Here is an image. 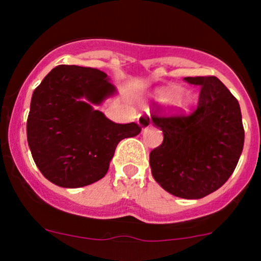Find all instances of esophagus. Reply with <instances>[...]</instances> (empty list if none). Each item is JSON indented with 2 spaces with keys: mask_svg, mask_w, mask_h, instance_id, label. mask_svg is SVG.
Segmentation results:
<instances>
[{
  "mask_svg": "<svg viewBox=\"0 0 261 261\" xmlns=\"http://www.w3.org/2000/svg\"><path fill=\"white\" fill-rule=\"evenodd\" d=\"M138 122L139 125H140L141 130H146V128H149L150 126H151V118H150L149 115L144 114V115H140L138 118Z\"/></svg>",
  "mask_w": 261,
  "mask_h": 261,
  "instance_id": "34e87169",
  "label": "esophagus"
}]
</instances>
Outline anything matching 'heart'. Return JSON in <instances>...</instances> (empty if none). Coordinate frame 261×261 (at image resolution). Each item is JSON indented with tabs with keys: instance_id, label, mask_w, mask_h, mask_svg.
<instances>
[{
	"instance_id": "1",
	"label": "heart",
	"mask_w": 261,
	"mask_h": 261,
	"mask_svg": "<svg viewBox=\"0 0 261 261\" xmlns=\"http://www.w3.org/2000/svg\"><path fill=\"white\" fill-rule=\"evenodd\" d=\"M180 92H181L180 87L178 86L165 87V88L158 89V91L155 92L154 98L163 105H168L173 102L178 109L184 110V111H188V110L192 107V105H193V97H192V94L189 93L179 96Z\"/></svg>"
}]
</instances>
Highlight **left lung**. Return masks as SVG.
Listing matches in <instances>:
<instances>
[{"label": "left lung", "instance_id": "left-lung-1", "mask_svg": "<svg viewBox=\"0 0 261 261\" xmlns=\"http://www.w3.org/2000/svg\"><path fill=\"white\" fill-rule=\"evenodd\" d=\"M201 87L191 115H152L163 144L150 152L154 179L173 196L199 199L231 177L244 147V126L238 99L216 77H186Z\"/></svg>", "mask_w": 261, "mask_h": 261}]
</instances>
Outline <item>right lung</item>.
I'll use <instances>...</instances> for the list:
<instances>
[{
  "mask_svg": "<svg viewBox=\"0 0 261 261\" xmlns=\"http://www.w3.org/2000/svg\"><path fill=\"white\" fill-rule=\"evenodd\" d=\"M115 93L106 73L78 65H58L36 87L26 134L46 179L64 188L102 179L117 144L140 134L138 123H115L94 109Z\"/></svg>",
  "mask_w": 261,
  "mask_h": 261,
  "instance_id": "1",
  "label": "right lung"
}]
</instances>
